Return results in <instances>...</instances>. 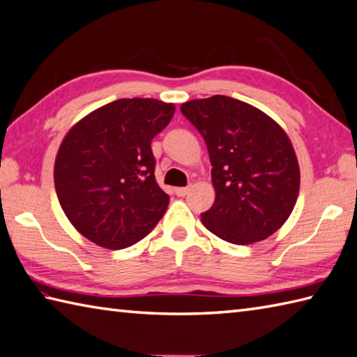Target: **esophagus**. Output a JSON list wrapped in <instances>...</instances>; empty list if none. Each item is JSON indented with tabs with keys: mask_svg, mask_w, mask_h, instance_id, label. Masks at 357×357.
Listing matches in <instances>:
<instances>
[{
	"mask_svg": "<svg viewBox=\"0 0 357 357\" xmlns=\"http://www.w3.org/2000/svg\"><path fill=\"white\" fill-rule=\"evenodd\" d=\"M174 192H176L178 197H185V195H187L188 192H190V187H179V188H176V190H174Z\"/></svg>",
	"mask_w": 357,
	"mask_h": 357,
	"instance_id": "obj_1",
	"label": "esophagus"
}]
</instances>
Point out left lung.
Wrapping results in <instances>:
<instances>
[{"label": "left lung", "mask_w": 357, "mask_h": 357, "mask_svg": "<svg viewBox=\"0 0 357 357\" xmlns=\"http://www.w3.org/2000/svg\"><path fill=\"white\" fill-rule=\"evenodd\" d=\"M204 137L215 202L201 213L212 234L234 244L266 240L289 218L300 190L294 146L274 119L246 102L212 96L181 105Z\"/></svg>", "instance_id": "8db88e82"}]
</instances>
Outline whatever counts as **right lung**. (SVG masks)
Listing matches in <instances>:
<instances>
[{"label":"right lung","mask_w":357,"mask_h":357,"mask_svg":"<svg viewBox=\"0 0 357 357\" xmlns=\"http://www.w3.org/2000/svg\"><path fill=\"white\" fill-rule=\"evenodd\" d=\"M174 114L156 99H119L66 132L54 165L55 192L79 232L107 249L149 235L170 197L156 183L151 141Z\"/></svg>","instance_id":"obj_1"}]
</instances>
